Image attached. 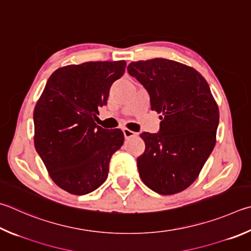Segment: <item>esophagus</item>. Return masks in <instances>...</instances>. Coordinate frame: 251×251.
Instances as JSON below:
<instances>
[{"instance_id": "esophagus-1", "label": "esophagus", "mask_w": 251, "mask_h": 251, "mask_svg": "<svg viewBox=\"0 0 251 251\" xmlns=\"http://www.w3.org/2000/svg\"><path fill=\"white\" fill-rule=\"evenodd\" d=\"M123 133H124V136H125L126 139L131 138V137H135V136L138 135L137 133H135V131L130 130V129H128V128H124V129H123Z\"/></svg>"}]
</instances>
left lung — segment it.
Returning a JSON list of instances; mask_svg holds the SVG:
<instances>
[{"label":"left lung","instance_id":"1","mask_svg":"<svg viewBox=\"0 0 251 251\" xmlns=\"http://www.w3.org/2000/svg\"><path fill=\"white\" fill-rule=\"evenodd\" d=\"M127 70L147 89L151 110L162 120L159 133L140 135L146 145L137 158L141 180L159 194L182 192L197 180L216 144L215 99L200 72L177 61H133Z\"/></svg>","mask_w":251,"mask_h":251}]
</instances>
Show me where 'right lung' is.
Segmentation results:
<instances>
[{"instance_id":"right-lung-1","label":"right lung","mask_w":251,"mask_h":251,"mask_svg":"<svg viewBox=\"0 0 251 251\" xmlns=\"http://www.w3.org/2000/svg\"><path fill=\"white\" fill-rule=\"evenodd\" d=\"M125 60L88 61L57 69L34 110V144L51 180L75 195L93 192L105 182L113 153L122 147L121 129L95 124Z\"/></svg>"}]
</instances>
